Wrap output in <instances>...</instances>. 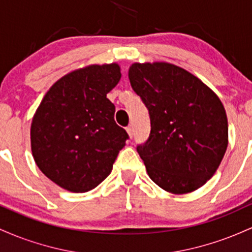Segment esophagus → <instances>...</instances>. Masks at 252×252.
I'll list each match as a JSON object with an SVG mask.
<instances>
[{"mask_svg": "<svg viewBox=\"0 0 252 252\" xmlns=\"http://www.w3.org/2000/svg\"><path fill=\"white\" fill-rule=\"evenodd\" d=\"M126 132H128L129 137L132 138V135H134V129H132V126L130 124V126H126Z\"/></svg>", "mask_w": 252, "mask_h": 252, "instance_id": "esophagus-1", "label": "esophagus"}]
</instances>
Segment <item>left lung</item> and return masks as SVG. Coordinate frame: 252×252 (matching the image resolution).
I'll return each mask as SVG.
<instances>
[{"mask_svg":"<svg viewBox=\"0 0 252 252\" xmlns=\"http://www.w3.org/2000/svg\"><path fill=\"white\" fill-rule=\"evenodd\" d=\"M131 88L149 111L150 135L137 153L149 178L173 194L200 189L227 148V117L218 96L169 63H135Z\"/></svg>","mask_w":252,"mask_h":252,"instance_id":"obj_1","label":"left lung"}]
</instances>
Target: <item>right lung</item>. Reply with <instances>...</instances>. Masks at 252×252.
Here are the masks:
<instances>
[{
    "label": "right lung",
    "mask_w": 252,
    "mask_h": 252,
    "mask_svg": "<svg viewBox=\"0 0 252 252\" xmlns=\"http://www.w3.org/2000/svg\"><path fill=\"white\" fill-rule=\"evenodd\" d=\"M118 63L90 65L60 78L48 90L31 126L39 169L74 193L94 189L112 170L129 136L115 122L106 94L121 79Z\"/></svg>",
    "instance_id": "add662e5"
}]
</instances>
